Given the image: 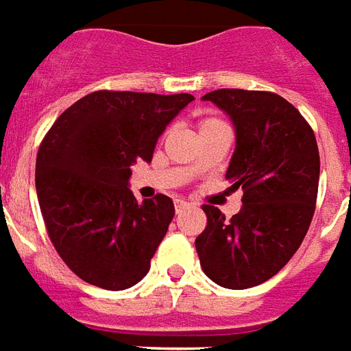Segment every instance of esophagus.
Masks as SVG:
<instances>
[{
    "label": "esophagus",
    "mask_w": 351,
    "mask_h": 351,
    "mask_svg": "<svg viewBox=\"0 0 351 351\" xmlns=\"http://www.w3.org/2000/svg\"><path fill=\"white\" fill-rule=\"evenodd\" d=\"M186 206H188V201H186V199H175L176 214H178V212H182V210L186 208Z\"/></svg>",
    "instance_id": "obj_1"
}]
</instances>
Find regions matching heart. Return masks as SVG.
Wrapping results in <instances>:
<instances>
[{
  "label": "heart",
  "mask_w": 351,
  "mask_h": 351,
  "mask_svg": "<svg viewBox=\"0 0 351 351\" xmlns=\"http://www.w3.org/2000/svg\"><path fill=\"white\" fill-rule=\"evenodd\" d=\"M215 124H223L221 119H217V117H206V119H202L201 124H199V128H210V126H215Z\"/></svg>",
  "instance_id": "b5f03b06"
}]
</instances>
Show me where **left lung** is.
I'll list each match as a JSON object with an SVG mask.
<instances>
[{"mask_svg": "<svg viewBox=\"0 0 351 351\" xmlns=\"http://www.w3.org/2000/svg\"><path fill=\"white\" fill-rule=\"evenodd\" d=\"M202 98L234 123L227 178L243 197L228 221L219 208L202 206L206 228L195 249L212 281L243 290L271 279L301 245L316 208L320 154L311 124L282 96L217 89Z\"/></svg>", "mask_w": 351, "mask_h": 351, "instance_id": "8db88e82", "label": "left lung"}]
</instances>
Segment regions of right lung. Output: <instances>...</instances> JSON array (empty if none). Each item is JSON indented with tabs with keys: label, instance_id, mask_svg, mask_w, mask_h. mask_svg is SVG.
<instances>
[{
	"label": "right lung",
	"instance_id": "right-lung-1",
	"mask_svg": "<svg viewBox=\"0 0 351 351\" xmlns=\"http://www.w3.org/2000/svg\"><path fill=\"white\" fill-rule=\"evenodd\" d=\"M193 96L95 90L57 117L37 152L35 186L53 247L74 274L106 290L134 287L175 215L158 193L137 202L130 165L150 162L156 141Z\"/></svg>",
	"mask_w": 351,
	"mask_h": 351
}]
</instances>
